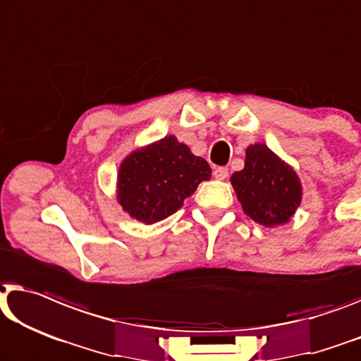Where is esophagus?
<instances>
[{
  "label": "esophagus",
  "mask_w": 361,
  "mask_h": 361,
  "mask_svg": "<svg viewBox=\"0 0 361 361\" xmlns=\"http://www.w3.org/2000/svg\"><path fill=\"white\" fill-rule=\"evenodd\" d=\"M213 176H215L219 180H224L228 177V169L226 168H215V171H213Z\"/></svg>",
  "instance_id": "1"
}]
</instances>
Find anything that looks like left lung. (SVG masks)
<instances>
[{
	"mask_svg": "<svg viewBox=\"0 0 361 361\" xmlns=\"http://www.w3.org/2000/svg\"><path fill=\"white\" fill-rule=\"evenodd\" d=\"M231 184L245 215L267 228L288 221L301 203L296 172L264 143L245 149L244 169L234 172Z\"/></svg>",
	"mask_w": 361,
	"mask_h": 361,
	"instance_id": "obj_1",
	"label": "left lung"
}]
</instances>
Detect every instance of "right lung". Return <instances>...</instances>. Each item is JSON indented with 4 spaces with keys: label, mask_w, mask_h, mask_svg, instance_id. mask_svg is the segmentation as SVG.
Masks as SVG:
<instances>
[{
    "label": "right lung",
    "mask_w": 361,
    "mask_h": 361,
    "mask_svg": "<svg viewBox=\"0 0 361 361\" xmlns=\"http://www.w3.org/2000/svg\"><path fill=\"white\" fill-rule=\"evenodd\" d=\"M212 169L189 146L166 137L133 151L118 169L117 198L125 212L146 224L168 218L184 205Z\"/></svg>",
    "instance_id": "obj_1"
}]
</instances>
